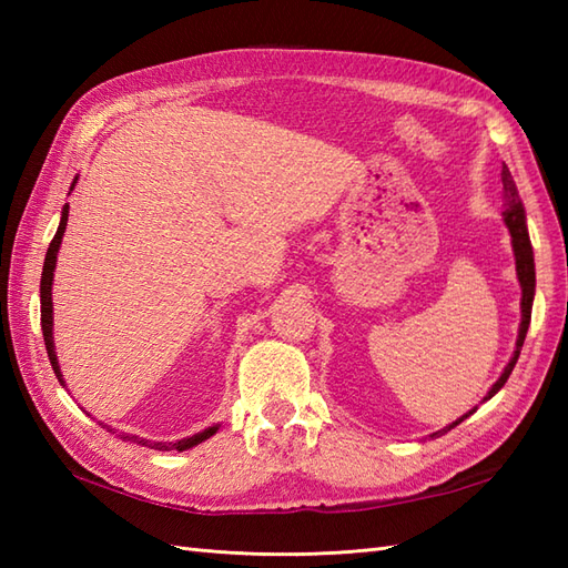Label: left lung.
I'll return each instance as SVG.
<instances>
[{
    "mask_svg": "<svg viewBox=\"0 0 568 568\" xmlns=\"http://www.w3.org/2000/svg\"><path fill=\"white\" fill-rule=\"evenodd\" d=\"M503 192H505V204H508V210H505V224L510 229V236H513V251H515V265H517V277H520V287H523V322H520V334H517V346H515V354L510 358V364L505 366L503 376L496 381V385L488 390V397L496 395L505 383H508L510 373L517 364V358H520V348L525 344V336H527V327H529V317H532V300H535V256H532V244H529V234H527V226H525V207L520 202V195H517V187H515V180L508 171V165H503ZM468 415H474V409H470ZM458 417L456 422H452L449 427L442 429V432H449L456 425H462V422L468 417ZM439 432V434H442ZM432 437H437V434H432Z\"/></svg>",
    "mask_w": 568,
    "mask_h": 568,
    "instance_id": "8db88e82",
    "label": "left lung"
}]
</instances>
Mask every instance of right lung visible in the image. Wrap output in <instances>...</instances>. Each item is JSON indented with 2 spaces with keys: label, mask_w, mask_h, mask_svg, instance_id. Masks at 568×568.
I'll return each instance as SVG.
<instances>
[{
  "label": "right lung",
  "mask_w": 568,
  "mask_h": 568,
  "mask_svg": "<svg viewBox=\"0 0 568 568\" xmlns=\"http://www.w3.org/2000/svg\"><path fill=\"white\" fill-rule=\"evenodd\" d=\"M65 224H68V204L63 207V216H60V224H58V232L51 241V246L45 251V261H43V273H41V329H43V342H45V352L48 358H51V366L55 378L63 383V376H60V366H58V358H55V348H53V300H51V285H53V268H55V256H58V248H60V239L65 234ZM216 432V427L204 429L200 434H192L187 439H180V442H149V439H139V437H129V442L141 444V446H149V449L155 452H185L192 449V446L210 439L212 434Z\"/></svg>",
  "instance_id": "right-lung-1"
}]
</instances>
